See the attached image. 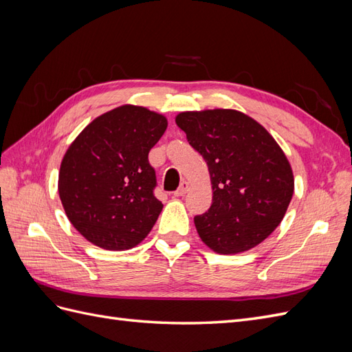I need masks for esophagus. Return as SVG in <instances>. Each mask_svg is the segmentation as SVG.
<instances>
[{
    "mask_svg": "<svg viewBox=\"0 0 352 352\" xmlns=\"http://www.w3.org/2000/svg\"><path fill=\"white\" fill-rule=\"evenodd\" d=\"M189 189V184L188 182H182L180 184V186L175 190V197H184Z\"/></svg>",
    "mask_w": 352,
    "mask_h": 352,
    "instance_id": "1",
    "label": "esophagus"
}]
</instances>
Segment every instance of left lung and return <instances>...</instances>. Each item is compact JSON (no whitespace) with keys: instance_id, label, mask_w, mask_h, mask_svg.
Here are the masks:
<instances>
[{"instance_id":"1","label":"left lung","mask_w":352,"mask_h":352,"mask_svg":"<svg viewBox=\"0 0 352 352\" xmlns=\"http://www.w3.org/2000/svg\"><path fill=\"white\" fill-rule=\"evenodd\" d=\"M176 124L211 176V207L194 217L202 242L219 254L258 245L280 225L294 194L292 170L280 146L236 110L180 113Z\"/></svg>"}]
</instances>
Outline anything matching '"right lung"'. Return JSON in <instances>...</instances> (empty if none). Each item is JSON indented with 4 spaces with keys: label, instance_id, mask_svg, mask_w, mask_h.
<instances>
[{
    "label": "right lung",
    "instance_id": "add662e5",
    "mask_svg": "<svg viewBox=\"0 0 352 352\" xmlns=\"http://www.w3.org/2000/svg\"><path fill=\"white\" fill-rule=\"evenodd\" d=\"M167 129L162 114L122 105L97 117L63 158L58 194L72 225L104 250L144 241L163 210L148 154Z\"/></svg>",
    "mask_w": 352,
    "mask_h": 352
}]
</instances>
